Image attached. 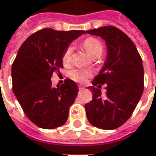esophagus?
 I'll return each mask as SVG.
<instances>
[{
    "label": "esophagus",
    "mask_w": 156,
    "mask_h": 156,
    "mask_svg": "<svg viewBox=\"0 0 156 156\" xmlns=\"http://www.w3.org/2000/svg\"><path fill=\"white\" fill-rule=\"evenodd\" d=\"M78 89H79L80 91H81V90L85 89V87H84V86H82V85H79V86H78Z\"/></svg>",
    "instance_id": "1"
}]
</instances>
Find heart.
<instances>
[{
  "instance_id": "heart-1",
  "label": "heart",
  "mask_w": 156,
  "mask_h": 156,
  "mask_svg": "<svg viewBox=\"0 0 156 156\" xmlns=\"http://www.w3.org/2000/svg\"><path fill=\"white\" fill-rule=\"evenodd\" d=\"M83 47L86 49V51L90 55V56L93 58H99L101 56L103 53V45L101 42V41L96 38H87L83 42ZM72 54H73V48L71 47H68L62 54V61L63 65L68 66L71 62L72 60ZM69 77L75 81L78 82H83L89 77H91V73L86 70H81V69H74L69 72Z\"/></svg>"
}]
</instances>
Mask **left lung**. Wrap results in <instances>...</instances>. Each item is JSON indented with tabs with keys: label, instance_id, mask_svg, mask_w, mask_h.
I'll return each mask as SVG.
<instances>
[{
	"label": "left lung",
	"instance_id": "obj_1",
	"mask_svg": "<svg viewBox=\"0 0 156 156\" xmlns=\"http://www.w3.org/2000/svg\"><path fill=\"white\" fill-rule=\"evenodd\" d=\"M86 32L101 36L108 47L105 65L92 81L94 87H88L93 99L85 105L87 118L96 128L117 129L131 116L143 92L142 60L134 42L117 27L105 26ZM102 84L107 90L104 98L99 89Z\"/></svg>",
	"mask_w": 156,
	"mask_h": 156
}]
</instances>
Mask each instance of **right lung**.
Wrapping results in <instances>:
<instances>
[{
	"instance_id": "obj_1",
	"label": "right lung",
	"mask_w": 156,
	"mask_h": 156,
	"mask_svg": "<svg viewBox=\"0 0 156 156\" xmlns=\"http://www.w3.org/2000/svg\"><path fill=\"white\" fill-rule=\"evenodd\" d=\"M84 33L43 28L27 37L18 50L11 72L13 91L27 118L41 129H55L68 120L77 85L66 79L53 87L51 77L63 68L62 56L69 42Z\"/></svg>"
}]
</instances>
